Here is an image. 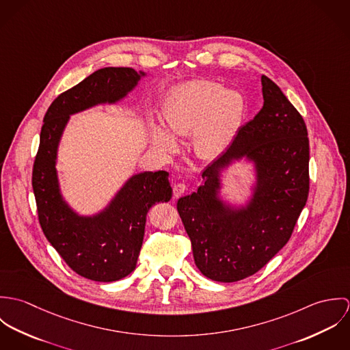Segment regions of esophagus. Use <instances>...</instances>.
<instances>
[{
    "mask_svg": "<svg viewBox=\"0 0 350 350\" xmlns=\"http://www.w3.org/2000/svg\"><path fill=\"white\" fill-rule=\"evenodd\" d=\"M185 191H186V185H185V183H176V185L174 186V196H175L176 198L180 197V196H183Z\"/></svg>",
    "mask_w": 350,
    "mask_h": 350,
    "instance_id": "obj_1",
    "label": "esophagus"
}]
</instances>
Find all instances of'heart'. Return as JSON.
I'll return each mask as SVG.
<instances>
[{
  "label": "heart",
  "instance_id": "obj_1",
  "mask_svg": "<svg viewBox=\"0 0 350 350\" xmlns=\"http://www.w3.org/2000/svg\"><path fill=\"white\" fill-rule=\"evenodd\" d=\"M243 113L244 100L237 92L198 81L186 83L174 93L164 109V120L174 136L194 132L196 152L200 157H214L233 142ZM169 134L157 126L152 129L154 144L165 152L176 150V142Z\"/></svg>",
  "mask_w": 350,
  "mask_h": 350
}]
</instances>
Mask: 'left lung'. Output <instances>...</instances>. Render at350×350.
Instances as JSON below:
<instances>
[{
  "mask_svg": "<svg viewBox=\"0 0 350 350\" xmlns=\"http://www.w3.org/2000/svg\"><path fill=\"white\" fill-rule=\"evenodd\" d=\"M261 110L206 167L198 191L176 204L198 269L215 282H239L260 271L288 243L308 197L304 120L268 77H261ZM244 155L256 164L258 187L250 206L236 212L221 204L216 190L221 170Z\"/></svg>",
  "mask_w": 350,
  "mask_h": 350,
  "instance_id": "8db88e82",
  "label": "left lung"
}]
</instances>
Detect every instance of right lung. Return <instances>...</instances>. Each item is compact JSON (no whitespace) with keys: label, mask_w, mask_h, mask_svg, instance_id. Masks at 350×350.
I'll list each match as a JSON object with an SVG mask.
<instances>
[{"label":"right lung","mask_w":350,"mask_h":350,"mask_svg":"<svg viewBox=\"0 0 350 350\" xmlns=\"http://www.w3.org/2000/svg\"><path fill=\"white\" fill-rule=\"evenodd\" d=\"M140 75L129 67H105L57 96L44 116L33 161L32 187L44 236L74 272L96 282L120 280L136 268L148 210L171 200L168 172L135 175L105 211L79 217L60 197L56 150L70 114L121 100Z\"/></svg>","instance_id":"add662e5"}]
</instances>
